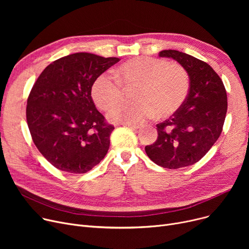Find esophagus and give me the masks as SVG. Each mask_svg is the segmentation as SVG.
<instances>
[{
	"label": "esophagus",
	"instance_id": "esophagus-1",
	"mask_svg": "<svg viewBox=\"0 0 249 249\" xmlns=\"http://www.w3.org/2000/svg\"><path fill=\"white\" fill-rule=\"evenodd\" d=\"M125 125H126V126H128L129 128H131V129H133V130L139 129V128L141 127V125H139V124H131V123H126Z\"/></svg>",
	"mask_w": 249,
	"mask_h": 249
}]
</instances>
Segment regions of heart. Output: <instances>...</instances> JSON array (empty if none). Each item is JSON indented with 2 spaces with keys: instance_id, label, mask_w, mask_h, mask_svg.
<instances>
[{
  "instance_id": "obj_1",
  "label": "heart",
  "mask_w": 249,
  "mask_h": 249,
  "mask_svg": "<svg viewBox=\"0 0 249 249\" xmlns=\"http://www.w3.org/2000/svg\"><path fill=\"white\" fill-rule=\"evenodd\" d=\"M115 75L102 73L91 87L96 105L107 111L122 98L123 86H135V100L118 105L109 112L112 122L139 123L154 113L160 118L171 116L184 104L190 89L187 71L178 64L159 58H132L119 65Z\"/></svg>"
}]
</instances>
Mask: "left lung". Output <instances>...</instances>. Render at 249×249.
I'll return each instance as SVG.
<instances>
[{
    "instance_id": "1",
    "label": "left lung",
    "mask_w": 249,
    "mask_h": 249,
    "mask_svg": "<svg viewBox=\"0 0 249 249\" xmlns=\"http://www.w3.org/2000/svg\"><path fill=\"white\" fill-rule=\"evenodd\" d=\"M159 55L178 61L190 78L186 101L168 119L156 125L158 139L145 146L154 163L176 169L198 162L214 145L223 129L227 94L220 76L207 62L172 49Z\"/></svg>"
}]
</instances>
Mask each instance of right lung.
Wrapping results in <instances>:
<instances>
[{
	"label": "right lung",
	"instance_id": "add662e5",
	"mask_svg": "<svg viewBox=\"0 0 249 249\" xmlns=\"http://www.w3.org/2000/svg\"><path fill=\"white\" fill-rule=\"evenodd\" d=\"M120 59L78 52L61 57L41 72L26 108L34 144L59 171L85 174L107 154L114 126L91 99L96 78Z\"/></svg>",
	"mask_w": 249,
	"mask_h": 249
}]
</instances>
